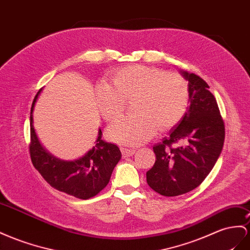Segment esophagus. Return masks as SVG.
Segmentation results:
<instances>
[{
  "label": "esophagus",
  "mask_w": 250,
  "mask_h": 250,
  "mask_svg": "<svg viewBox=\"0 0 250 250\" xmlns=\"http://www.w3.org/2000/svg\"><path fill=\"white\" fill-rule=\"evenodd\" d=\"M121 151H122L124 157H130V156H132V154H134V152H136V149H134V148H124V147H122V148H121Z\"/></svg>",
  "instance_id": "1"
}]
</instances>
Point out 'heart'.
<instances>
[{"label":"heart","instance_id":"heart-1","mask_svg":"<svg viewBox=\"0 0 250 250\" xmlns=\"http://www.w3.org/2000/svg\"><path fill=\"white\" fill-rule=\"evenodd\" d=\"M134 114L119 120L108 129L116 143L138 146L157 130L177 125L189 104V85L178 72L143 65H131L118 70L105 85L97 88V101L107 122H113L131 101Z\"/></svg>","mask_w":250,"mask_h":250}]
</instances>
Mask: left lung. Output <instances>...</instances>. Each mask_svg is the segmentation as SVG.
Masks as SVG:
<instances>
[{"label": "left lung", "instance_id": "1", "mask_svg": "<svg viewBox=\"0 0 250 250\" xmlns=\"http://www.w3.org/2000/svg\"><path fill=\"white\" fill-rule=\"evenodd\" d=\"M189 85V106L169 136L153 146L156 162L147 184L164 197L197 188L213 168L223 148L225 126L213 94L203 79L181 71Z\"/></svg>", "mask_w": 250, "mask_h": 250}]
</instances>
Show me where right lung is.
<instances>
[{"label": "right lung", "mask_w": 250, "mask_h": 250, "mask_svg": "<svg viewBox=\"0 0 250 250\" xmlns=\"http://www.w3.org/2000/svg\"><path fill=\"white\" fill-rule=\"evenodd\" d=\"M40 89L30 110V158L33 166L51 187L81 200L97 195L108 184L111 173L122 158L119 147L102 139L99 129L96 145L84 157L75 161H62L47 152L40 143L33 128L32 112Z\"/></svg>", "instance_id": "right-lung-1"}]
</instances>
